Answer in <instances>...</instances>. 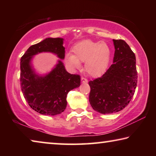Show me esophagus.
Wrapping results in <instances>:
<instances>
[{
	"label": "esophagus",
	"mask_w": 156,
	"mask_h": 156,
	"mask_svg": "<svg viewBox=\"0 0 156 156\" xmlns=\"http://www.w3.org/2000/svg\"><path fill=\"white\" fill-rule=\"evenodd\" d=\"M81 81H82V83H87V79L84 77H81Z\"/></svg>",
	"instance_id": "34e87169"
}]
</instances>
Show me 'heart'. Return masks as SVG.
Segmentation results:
<instances>
[{"label": "heart", "instance_id": "heart-1", "mask_svg": "<svg viewBox=\"0 0 156 156\" xmlns=\"http://www.w3.org/2000/svg\"><path fill=\"white\" fill-rule=\"evenodd\" d=\"M73 54H68L66 60L73 68L84 62V69L89 76L97 77L105 72L109 63L111 51L105 42L84 40L72 47Z\"/></svg>", "mask_w": 156, "mask_h": 156}]
</instances>
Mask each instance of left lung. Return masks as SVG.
<instances>
[{
  "mask_svg": "<svg viewBox=\"0 0 156 156\" xmlns=\"http://www.w3.org/2000/svg\"><path fill=\"white\" fill-rule=\"evenodd\" d=\"M113 64L101 77L89 82V102L100 113H113L125 108L133 98L138 82L136 56L125 41L114 40Z\"/></svg>",
  "mask_w": 156,
  "mask_h": 156,
  "instance_id": "8db88e82",
  "label": "left lung"
}]
</instances>
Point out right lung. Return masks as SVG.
Returning <instances> with one entry per match:
<instances>
[{
	"label": "right lung",
	"mask_w": 156,
	"mask_h": 156,
	"mask_svg": "<svg viewBox=\"0 0 156 156\" xmlns=\"http://www.w3.org/2000/svg\"><path fill=\"white\" fill-rule=\"evenodd\" d=\"M63 39L48 38L29 47L20 59V87L31 109L44 115H54L64 112L69 92L80 85V77L65 70L59 60L49 74L40 77L30 66L31 56L43 51H49L64 59Z\"/></svg>",
	"instance_id": "obj_1"
}]
</instances>
